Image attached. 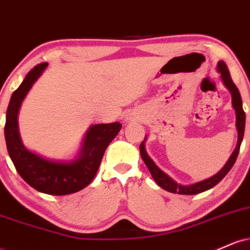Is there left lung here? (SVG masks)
<instances>
[{"label":"left lung","instance_id":"obj_1","mask_svg":"<svg viewBox=\"0 0 250 250\" xmlns=\"http://www.w3.org/2000/svg\"><path fill=\"white\" fill-rule=\"evenodd\" d=\"M217 71L221 74V79H222V81L225 83L227 89H228L231 94V103H233L235 114H236V129H237L236 148L234 149L233 154L230 155V157H229V160L227 161L225 167L221 169L219 173L215 174L214 176L209 177L207 180L200 181V182L194 183V185L182 186V185H179L177 182H175L171 177H169L167 174L163 173L161 169L155 165L153 160L148 156L147 151H146V148H145V141H143L141 143V146H140V153H141L143 162H145L146 166H147V168L149 169V171H150L151 176H153L155 182H156L162 189L169 191V193L181 194V195H195V194H200L202 193V191L208 190V189L215 187V186H216L217 183H219L227 174H228V171L233 168L234 163L237 159L241 142H242L243 134H245L246 114L242 108V100H241L239 89H237L236 85L234 84L233 80H231L230 74H229V70L228 68H227L225 62L219 61V63H217Z\"/></svg>","mask_w":250,"mask_h":250}]
</instances>
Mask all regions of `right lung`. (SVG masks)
Listing matches in <instances>:
<instances>
[{
  "instance_id": "add662e5",
  "label": "right lung",
  "mask_w": 250,
  "mask_h": 250,
  "mask_svg": "<svg viewBox=\"0 0 250 250\" xmlns=\"http://www.w3.org/2000/svg\"><path fill=\"white\" fill-rule=\"evenodd\" d=\"M47 65L44 62L34 67L11 95L5 116V143L17 173L30 187L44 194L68 195L82 190L93 181L105 149L122 125L114 122L91 125L85 133L80 154L73 161H53L25 148L19 133L17 115L25 95Z\"/></svg>"
}]
</instances>
